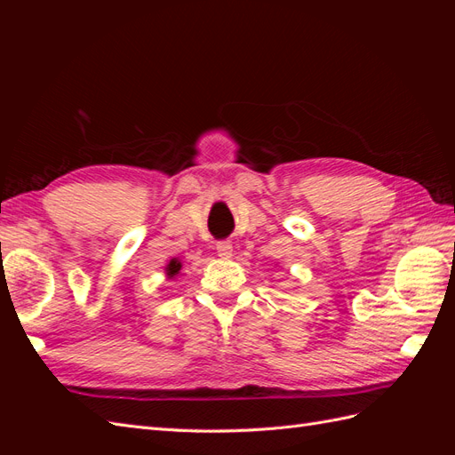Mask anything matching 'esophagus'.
<instances>
[{
	"label": "esophagus",
	"mask_w": 455,
	"mask_h": 455,
	"mask_svg": "<svg viewBox=\"0 0 455 455\" xmlns=\"http://www.w3.org/2000/svg\"><path fill=\"white\" fill-rule=\"evenodd\" d=\"M216 252H218L220 258H231L233 256V246H231V243L222 241V243L216 244Z\"/></svg>",
	"instance_id": "1"
}]
</instances>
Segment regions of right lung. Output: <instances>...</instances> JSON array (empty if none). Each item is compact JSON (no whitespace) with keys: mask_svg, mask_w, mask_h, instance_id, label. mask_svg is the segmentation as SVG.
Masks as SVG:
<instances>
[{"mask_svg":"<svg viewBox=\"0 0 455 455\" xmlns=\"http://www.w3.org/2000/svg\"><path fill=\"white\" fill-rule=\"evenodd\" d=\"M180 269H182V264H180V259L178 258H172L169 264H167V267H164V271H167V277L169 279H172V277H176L178 273H180Z\"/></svg>","mask_w":455,"mask_h":455,"instance_id":"add662e5","label":"right lung"}]
</instances>
